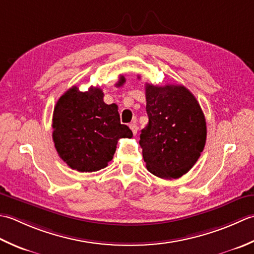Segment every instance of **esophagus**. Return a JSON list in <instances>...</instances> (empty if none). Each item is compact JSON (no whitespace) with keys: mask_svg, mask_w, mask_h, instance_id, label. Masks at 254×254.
<instances>
[{"mask_svg":"<svg viewBox=\"0 0 254 254\" xmlns=\"http://www.w3.org/2000/svg\"><path fill=\"white\" fill-rule=\"evenodd\" d=\"M129 127H130L132 133L134 134V136H136L137 132H138V126H137V124H136V123H131L130 125H129Z\"/></svg>","mask_w":254,"mask_h":254,"instance_id":"obj_1","label":"esophagus"}]
</instances>
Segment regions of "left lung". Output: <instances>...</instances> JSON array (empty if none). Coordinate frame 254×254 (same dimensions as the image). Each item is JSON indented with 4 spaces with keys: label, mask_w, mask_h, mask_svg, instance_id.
<instances>
[{
    "label": "left lung",
    "mask_w": 254,
    "mask_h": 254,
    "mask_svg": "<svg viewBox=\"0 0 254 254\" xmlns=\"http://www.w3.org/2000/svg\"><path fill=\"white\" fill-rule=\"evenodd\" d=\"M149 123L140 133L150 173L172 180L188 173L206 142V121L197 100L185 86L146 84Z\"/></svg>",
    "instance_id": "1"
}]
</instances>
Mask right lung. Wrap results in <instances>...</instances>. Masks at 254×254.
Listing matches in <instances>:
<instances>
[{
	"instance_id": "1",
	"label": "right lung",
	"mask_w": 254,
	"mask_h": 254,
	"mask_svg": "<svg viewBox=\"0 0 254 254\" xmlns=\"http://www.w3.org/2000/svg\"><path fill=\"white\" fill-rule=\"evenodd\" d=\"M121 75L116 84L125 83ZM98 87L81 92L72 86L54 110L53 139L59 157L79 172H95L107 167L116 151L118 139L131 138L128 126L121 124L118 106L107 105Z\"/></svg>"
}]
</instances>
